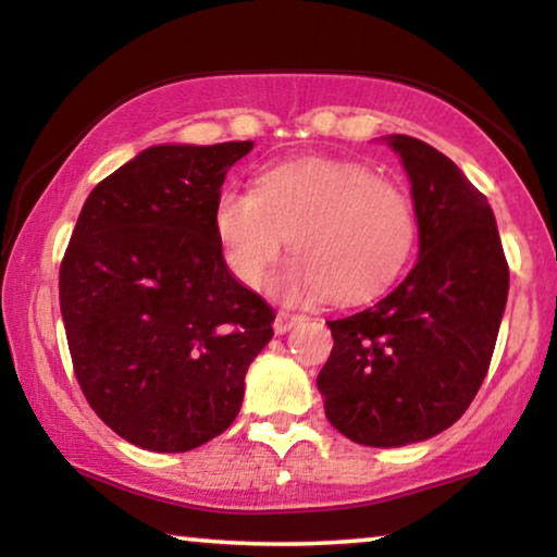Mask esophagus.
<instances>
[{"label": "esophagus", "instance_id": "esophagus-1", "mask_svg": "<svg viewBox=\"0 0 557 557\" xmlns=\"http://www.w3.org/2000/svg\"><path fill=\"white\" fill-rule=\"evenodd\" d=\"M301 314H292V311H278L276 319H273V332L276 334H286L292 326L301 322Z\"/></svg>", "mask_w": 557, "mask_h": 557}]
</instances>
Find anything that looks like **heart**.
I'll return each instance as SVG.
<instances>
[{
    "label": "heart",
    "instance_id": "obj_1",
    "mask_svg": "<svg viewBox=\"0 0 557 557\" xmlns=\"http://www.w3.org/2000/svg\"><path fill=\"white\" fill-rule=\"evenodd\" d=\"M212 233L227 271L256 288L292 238L294 261L271 281L284 301L370 299L393 284L416 248L418 220L400 185L349 159L304 157L258 174L256 193L225 185Z\"/></svg>",
    "mask_w": 557,
    "mask_h": 557
}]
</instances>
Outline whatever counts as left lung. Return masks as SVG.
Instances as JSON below:
<instances>
[{"instance_id": "left-lung-1", "label": "left lung", "mask_w": 557, "mask_h": 557, "mask_svg": "<svg viewBox=\"0 0 557 557\" xmlns=\"http://www.w3.org/2000/svg\"><path fill=\"white\" fill-rule=\"evenodd\" d=\"M410 177L418 261L385 299L326 322L334 347L319 372L324 413L362 446H406L446 431L490 370L509 265L486 197L446 154L393 134Z\"/></svg>"}]
</instances>
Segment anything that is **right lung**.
<instances>
[{
	"label": "right lung",
	"instance_id": "add662e5",
	"mask_svg": "<svg viewBox=\"0 0 557 557\" xmlns=\"http://www.w3.org/2000/svg\"><path fill=\"white\" fill-rule=\"evenodd\" d=\"M253 141L162 144L98 182L60 263L78 385L128 444L180 454L238 416L273 309L227 271L212 205Z\"/></svg>",
	"mask_w": 557,
	"mask_h": 557
}]
</instances>
